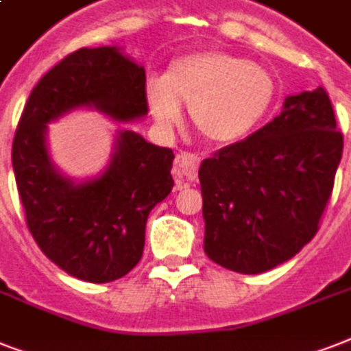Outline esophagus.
Returning a JSON list of instances; mask_svg holds the SVG:
<instances>
[{"mask_svg": "<svg viewBox=\"0 0 351 351\" xmlns=\"http://www.w3.org/2000/svg\"><path fill=\"white\" fill-rule=\"evenodd\" d=\"M198 167H200V156L184 151L176 156L173 176L176 182H193L198 175Z\"/></svg>", "mask_w": 351, "mask_h": 351, "instance_id": "34e87169", "label": "esophagus"}]
</instances>
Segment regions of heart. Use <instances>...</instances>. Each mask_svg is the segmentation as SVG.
<instances>
[{
    "mask_svg": "<svg viewBox=\"0 0 351 351\" xmlns=\"http://www.w3.org/2000/svg\"><path fill=\"white\" fill-rule=\"evenodd\" d=\"M149 111L162 129L182 120V104L204 136L230 143L245 136L275 100V80L266 67L224 51L175 58L162 80H149Z\"/></svg>",
    "mask_w": 351,
    "mask_h": 351,
    "instance_id": "b5f03b06",
    "label": "heart"
}]
</instances>
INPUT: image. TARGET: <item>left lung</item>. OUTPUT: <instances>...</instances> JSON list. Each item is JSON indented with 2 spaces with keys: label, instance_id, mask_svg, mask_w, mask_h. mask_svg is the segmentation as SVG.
Instances as JSON below:
<instances>
[{
  "label": "left lung",
  "instance_id": "left-lung-1",
  "mask_svg": "<svg viewBox=\"0 0 351 351\" xmlns=\"http://www.w3.org/2000/svg\"><path fill=\"white\" fill-rule=\"evenodd\" d=\"M343 142L332 101L319 87L288 96L277 118L204 160L206 255L245 275L297 255L319 231Z\"/></svg>",
  "mask_w": 351,
  "mask_h": 351
}]
</instances>
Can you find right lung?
Instances as JSON below:
<instances>
[{"label": "right lung", "mask_w": 351, "mask_h": 351, "mask_svg": "<svg viewBox=\"0 0 351 351\" xmlns=\"http://www.w3.org/2000/svg\"><path fill=\"white\" fill-rule=\"evenodd\" d=\"M82 106L120 121L147 114L145 71L117 47L67 54L25 104L12 167L27 228L40 250L69 275L104 284L127 275L142 258L149 213L175 184V154L123 131L106 173L76 186L51 164L45 131L49 121Z\"/></svg>", "instance_id": "obj_1"}]
</instances>
